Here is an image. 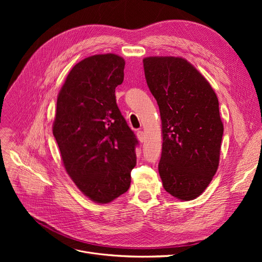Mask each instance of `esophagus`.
Here are the masks:
<instances>
[{
  "mask_svg": "<svg viewBox=\"0 0 262 262\" xmlns=\"http://www.w3.org/2000/svg\"><path fill=\"white\" fill-rule=\"evenodd\" d=\"M137 137H138V139H139L140 142H143L144 139H145V135H144V133L142 130L137 132Z\"/></svg>",
  "mask_w": 262,
  "mask_h": 262,
  "instance_id": "1",
  "label": "esophagus"
}]
</instances>
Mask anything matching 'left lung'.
I'll return each instance as SVG.
<instances>
[{
  "label": "left lung",
  "instance_id": "obj_1",
  "mask_svg": "<svg viewBox=\"0 0 262 262\" xmlns=\"http://www.w3.org/2000/svg\"><path fill=\"white\" fill-rule=\"evenodd\" d=\"M162 125L158 164L164 190L181 201L200 196L215 174L224 126L208 80L182 57L143 59Z\"/></svg>",
  "mask_w": 262,
  "mask_h": 262
}]
</instances>
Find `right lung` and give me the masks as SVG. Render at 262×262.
<instances>
[{
    "label": "right lung",
    "mask_w": 262,
    "mask_h": 262,
    "mask_svg": "<svg viewBox=\"0 0 262 262\" xmlns=\"http://www.w3.org/2000/svg\"><path fill=\"white\" fill-rule=\"evenodd\" d=\"M125 61L116 54L82 59L61 87L53 123L67 173L91 201L106 204L125 193L138 140L121 115L116 87Z\"/></svg>",
    "instance_id": "right-lung-1"
}]
</instances>
